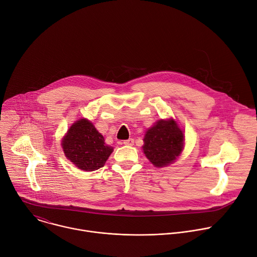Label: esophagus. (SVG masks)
<instances>
[{"label": "esophagus", "mask_w": 257, "mask_h": 257, "mask_svg": "<svg viewBox=\"0 0 257 257\" xmlns=\"http://www.w3.org/2000/svg\"><path fill=\"white\" fill-rule=\"evenodd\" d=\"M125 145H133L134 144V139L133 138H129V139H127V140H124V142H123Z\"/></svg>", "instance_id": "1"}]
</instances>
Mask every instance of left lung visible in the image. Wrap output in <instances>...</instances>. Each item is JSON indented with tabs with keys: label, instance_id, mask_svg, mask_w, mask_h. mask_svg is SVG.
<instances>
[{
	"label": "left lung",
	"instance_id": "8db88e82",
	"mask_svg": "<svg viewBox=\"0 0 257 257\" xmlns=\"http://www.w3.org/2000/svg\"><path fill=\"white\" fill-rule=\"evenodd\" d=\"M143 141L146 158L156 167H164L179 157L184 145V134L174 120H161L146 131Z\"/></svg>",
	"mask_w": 257,
	"mask_h": 257
}]
</instances>
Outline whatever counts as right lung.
<instances>
[{"mask_svg":"<svg viewBox=\"0 0 257 257\" xmlns=\"http://www.w3.org/2000/svg\"><path fill=\"white\" fill-rule=\"evenodd\" d=\"M62 146L67 159L83 171H95L103 167L114 151L86 119L78 120L70 127Z\"/></svg>","mask_w":257,"mask_h":257,"instance_id":"right-lung-1","label":"right lung"}]
</instances>
